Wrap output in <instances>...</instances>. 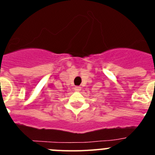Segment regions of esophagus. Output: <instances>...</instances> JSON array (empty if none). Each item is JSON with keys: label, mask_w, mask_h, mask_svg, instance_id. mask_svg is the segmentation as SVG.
Masks as SVG:
<instances>
[{"label": "esophagus", "mask_w": 155, "mask_h": 155, "mask_svg": "<svg viewBox=\"0 0 155 155\" xmlns=\"http://www.w3.org/2000/svg\"><path fill=\"white\" fill-rule=\"evenodd\" d=\"M81 87H80V86H76V87H74V90L76 91H81Z\"/></svg>", "instance_id": "obj_1"}]
</instances>
